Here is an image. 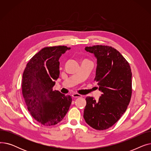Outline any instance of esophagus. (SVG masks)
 Segmentation results:
<instances>
[{
    "mask_svg": "<svg viewBox=\"0 0 151 151\" xmlns=\"http://www.w3.org/2000/svg\"><path fill=\"white\" fill-rule=\"evenodd\" d=\"M71 96H72V97H73V98H78V97H82L81 95L76 93H73L72 95H71Z\"/></svg>",
    "mask_w": 151,
    "mask_h": 151,
    "instance_id": "obj_1",
    "label": "esophagus"
}]
</instances>
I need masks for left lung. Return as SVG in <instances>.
<instances>
[{"label":"left lung","instance_id":"left-lung-1","mask_svg":"<svg viewBox=\"0 0 151 151\" xmlns=\"http://www.w3.org/2000/svg\"><path fill=\"white\" fill-rule=\"evenodd\" d=\"M87 52L97 59L95 81L102 92L98 100L86 98V122L94 129L103 130L113 126L125 113L132 96V71L128 62L111 46H86Z\"/></svg>","mask_w":151,"mask_h":151}]
</instances>
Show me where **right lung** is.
Here are the masks:
<instances>
[{
    "instance_id": "right-lung-1",
    "label": "right lung",
    "mask_w": 151,
    "mask_h": 151,
    "mask_svg": "<svg viewBox=\"0 0 151 151\" xmlns=\"http://www.w3.org/2000/svg\"><path fill=\"white\" fill-rule=\"evenodd\" d=\"M70 47H46L32 58L24 71L22 92L30 114L46 126L58 124L66 115L71 97L53 91L59 77V58Z\"/></svg>"
}]
</instances>
